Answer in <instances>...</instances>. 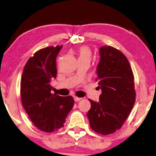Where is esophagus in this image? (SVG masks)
<instances>
[{"label": "esophagus", "mask_w": 156, "mask_h": 156, "mask_svg": "<svg viewBox=\"0 0 156 156\" xmlns=\"http://www.w3.org/2000/svg\"><path fill=\"white\" fill-rule=\"evenodd\" d=\"M81 100H82V98H78V97H74V100H75L76 102H78V101H80Z\"/></svg>", "instance_id": "34e87169"}]
</instances>
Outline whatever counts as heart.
Listing matches in <instances>:
<instances>
[{"instance_id":"heart-1","label":"heart","mask_w":156,"mask_h":156,"mask_svg":"<svg viewBox=\"0 0 156 156\" xmlns=\"http://www.w3.org/2000/svg\"><path fill=\"white\" fill-rule=\"evenodd\" d=\"M91 51L90 48L87 46H82L78 50V60L80 59H90L91 58Z\"/></svg>"}]
</instances>
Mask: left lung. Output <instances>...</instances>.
I'll return each mask as SVG.
<instances>
[{
  "mask_svg": "<svg viewBox=\"0 0 156 156\" xmlns=\"http://www.w3.org/2000/svg\"><path fill=\"white\" fill-rule=\"evenodd\" d=\"M100 56L96 80L102 93L99 102L89 99L91 107L87 116L94 131L108 135L121 128L133 109L134 78L128 59L119 50L103 46Z\"/></svg>",
  "mask_w": 156,
  "mask_h": 156,
  "instance_id": "left-lung-1",
  "label": "left lung"
}]
</instances>
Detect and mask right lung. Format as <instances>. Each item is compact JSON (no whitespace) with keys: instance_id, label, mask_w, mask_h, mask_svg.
I'll return each mask as SVG.
<instances>
[{"instance_id":"1","label":"right lung","mask_w":156,"mask_h":156,"mask_svg":"<svg viewBox=\"0 0 156 156\" xmlns=\"http://www.w3.org/2000/svg\"><path fill=\"white\" fill-rule=\"evenodd\" d=\"M62 46L39 49L24 67L20 81L23 106L34 126L44 132L58 131L64 126L74 105L72 96L52 94L51 81L56 78V59Z\"/></svg>"}]
</instances>
